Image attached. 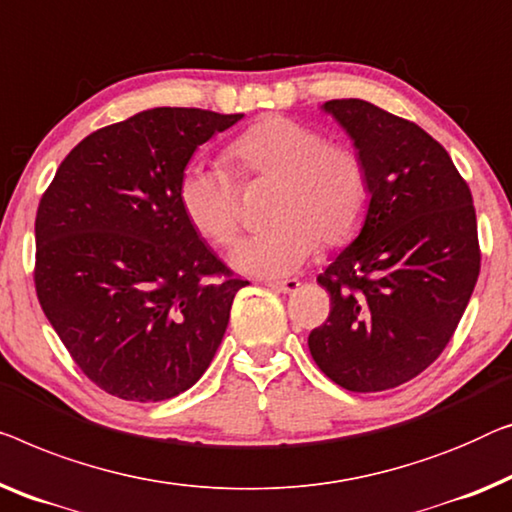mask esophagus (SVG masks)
Instances as JSON below:
<instances>
[{
	"label": "esophagus",
	"mask_w": 512,
	"mask_h": 512,
	"mask_svg": "<svg viewBox=\"0 0 512 512\" xmlns=\"http://www.w3.org/2000/svg\"><path fill=\"white\" fill-rule=\"evenodd\" d=\"M268 288H272V291L277 293H295L300 288V281L298 279H284V281H268L265 284Z\"/></svg>",
	"instance_id": "obj_1"
}]
</instances>
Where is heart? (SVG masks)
I'll return each mask as SVG.
<instances>
[{
  "label": "heart",
  "mask_w": 512,
  "mask_h": 512,
  "mask_svg": "<svg viewBox=\"0 0 512 512\" xmlns=\"http://www.w3.org/2000/svg\"><path fill=\"white\" fill-rule=\"evenodd\" d=\"M244 173L277 182L270 219L277 226L242 240L233 268L254 277H286L309 261L321 240L337 247L353 238L369 201L367 168L351 147L325 143L321 131L288 117L256 122L231 147ZM189 224L219 247L240 231L238 184L224 166L194 161L177 184Z\"/></svg>",
  "instance_id": "obj_1"
}]
</instances>
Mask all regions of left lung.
Segmentation results:
<instances>
[{"label":"left lung","instance_id":"obj_1","mask_svg":"<svg viewBox=\"0 0 512 512\" xmlns=\"http://www.w3.org/2000/svg\"><path fill=\"white\" fill-rule=\"evenodd\" d=\"M321 108L367 168L369 205L358 238L318 274L332 307L309 351L346 390H390L439 358L469 305L476 210L450 154L418 124L362 99Z\"/></svg>","mask_w":512,"mask_h":512}]
</instances>
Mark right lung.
Returning a JSON list of instances; mask_svg holds the SVG:
<instances>
[{
    "label": "right lung",
    "instance_id": "1",
    "mask_svg": "<svg viewBox=\"0 0 512 512\" xmlns=\"http://www.w3.org/2000/svg\"><path fill=\"white\" fill-rule=\"evenodd\" d=\"M152 108L73 147L36 212L43 314L92 383L129 402L189 390L247 281L212 254L177 201L194 152L242 120Z\"/></svg>",
    "mask_w": 512,
    "mask_h": 512
}]
</instances>
